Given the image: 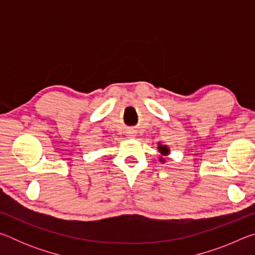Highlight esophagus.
I'll return each mask as SVG.
<instances>
[{
    "mask_svg": "<svg viewBox=\"0 0 255 255\" xmlns=\"http://www.w3.org/2000/svg\"><path fill=\"white\" fill-rule=\"evenodd\" d=\"M127 136L129 137V138H133L136 136V131L133 130V129H129V130L127 131Z\"/></svg>",
    "mask_w": 255,
    "mask_h": 255,
    "instance_id": "obj_1",
    "label": "esophagus"
}]
</instances>
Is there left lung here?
Masks as SVG:
<instances>
[{
  "label": "left lung",
  "mask_w": 255,
  "mask_h": 255,
  "mask_svg": "<svg viewBox=\"0 0 255 255\" xmlns=\"http://www.w3.org/2000/svg\"><path fill=\"white\" fill-rule=\"evenodd\" d=\"M158 152L161 153L163 156H166L167 154H170V148L167 147L166 145H162V144H158ZM159 161H161L162 163L165 162V159H164V157H159Z\"/></svg>",
  "instance_id": "left-lung-1"
}]
</instances>
